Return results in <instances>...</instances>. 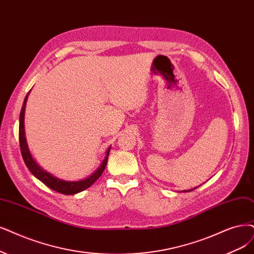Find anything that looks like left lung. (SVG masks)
Listing matches in <instances>:
<instances>
[{
	"label": "left lung",
	"instance_id": "obj_1",
	"mask_svg": "<svg viewBox=\"0 0 254 254\" xmlns=\"http://www.w3.org/2000/svg\"><path fill=\"white\" fill-rule=\"evenodd\" d=\"M195 189H198V187H194L193 190H195ZM185 190V191H191V190Z\"/></svg>",
	"mask_w": 254,
	"mask_h": 254
}]
</instances>
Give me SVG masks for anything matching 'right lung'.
<instances>
[{"instance_id":"right-lung-1","label":"right lung","mask_w":254,"mask_h":254,"mask_svg":"<svg viewBox=\"0 0 254 254\" xmlns=\"http://www.w3.org/2000/svg\"><path fill=\"white\" fill-rule=\"evenodd\" d=\"M30 91L28 92V94L25 97L23 107L21 110V114H20V127H18V139H20V148H21V153L22 157L24 159V162L27 165L28 170H29L33 176H35L37 179L42 181L45 185H47L49 189L58 191L63 194H74L80 192L84 190L89 189V187L95 182L98 178L101 176V174L105 171V168L108 163V157L110 154V149L107 151V156L105 158V160L102 161L101 165L98 167V170L92 174L90 177H88L87 179L81 180V181H76V182H68V181H63L58 179L53 176H51L49 173H47L43 171L42 168L35 163V161L32 159L29 149H28L27 142H26V138H25V129H24V116H25V108H26V102L28 99V95H29Z\"/></svg>"}]
</instances>
